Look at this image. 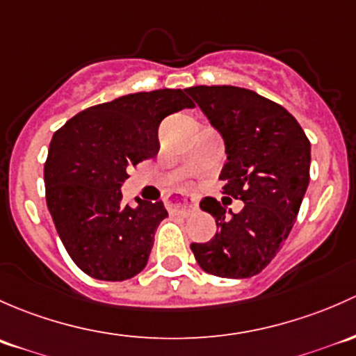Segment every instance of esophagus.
I'll return each instance as SVG.
<instances>
[{
    "mask_svg": "<svg viewBox=\"0 0 356 356\" xmlns=\"http://www.w3.org/2000/svg\"><path fill=\"white\" fill-rule=\"evenodd\" d=\"M170 211L175 214L190 216L192 212L197 211V200L192 197H179V199H173L170 202Z\"/></svg>",
    "mask_w": 356,
    "mask_h": 356,
    "instance_id": "obj_1",
    "label": "esophagus"
}]
</instances>
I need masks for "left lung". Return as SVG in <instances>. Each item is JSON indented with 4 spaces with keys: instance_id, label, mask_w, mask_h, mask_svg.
I'll use <instances>...</instances> for the list:
<instances>
[{
    "instance_id": "left-lung-1",
    "label": "left lung",
    "mask_w": 356,
    "mask_h": 356,
    "mask_svg": "<svg viewBox=\"0 0 356 356\" xmlns=\"http://www.w3.org/2000/svg\"><path fill=\"white\" fill-rule=\"evenodd\" d=\"M186 92L225 138L222 193L245 204L234 214L212 197L200 200L218 233L190 248L212 276L252 277L276 257L298 216L310 181V140L295 116L254 90L197 86Z\"/></svg>"
}]
</instances>
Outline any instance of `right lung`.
<instances>
[{
    "mask_svg": "<svg viewBox=\"0 0 356 356\" xmlns=\"http://www.w3.org/2000/svg\"><path fill=\"white\" fill-rule=\"evenodd\" d=\"M195 108L181 89L122 96L68 120L51 138L44 164L46 202L73 262L90 277L124 281L145 267L164 204H123L128 170L159 152L168 115Z\"/></svg>",
    "mask_w": 356,
    "mask_h": 356,
    "instance_id": "add662e5",
    "label": "right lung"
}]
</instances>
